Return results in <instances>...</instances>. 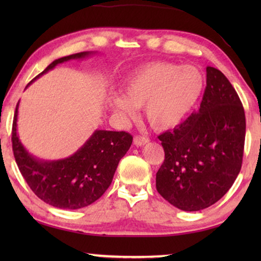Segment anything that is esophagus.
Listing matches in <instances>:
<instances>
[{
    "label": "esophagus",
    "instance_id": "1",
    "mask_svg": "<svg viewBox=\"0 0 261 261\" xmlns=\"http://www.w3.org/2000/svg\"><path fill=\"white\" fill-rule=\"evenodd\" d=\"M148 143V138L146 137H143V136H136L134 138V144L136 145L137 147H141L144 146V145H146Z\"/></svg>",
    "mask_w": 261,
    "mask_h": 261
}]
</instances>
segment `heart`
Instances as JSON below:
<instances>
[{
  "mask_svg": "<svg viewBox=\"0 0 261 261\" xmlns=\"http://www.w3.org/2000/svg\"><path fill=\"white\" fill-rule=\"evenodd\" d=\"M205 79L199 69L170 62H152L135 70L123 84V95L108 99V107L124 120L145 107L147 122L156 130L179 125L199 101Z\"/></svg>",
  "mask_w": 261,
  "mask_h": 261,
  "instance_id": "b5f03b06",
  "label": "heart"
}]
</instances>
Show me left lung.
<instances>
[{
  "mask_svg": "<svg viewBox=\"0 0 261 261\" xmlns=\"http://www.w3.org/2000/svg\"><path fill=\"white\" fill-rule=\"evenodd\" d=\"M159 139L165 161L156 173V190L168 202L196 212L228 192L242 167L245 114L235 88L220 70L206 68L199 110Z\"/></svg>",
  "mask_w": 261,
  "mask_h": 261,
  "instance_id": "8db88e82",
  "label": "left lung"
}]
</instances>
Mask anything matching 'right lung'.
<instances>
[{
  "mask_svg": "<svg viewBox=\"0 0 261 261\" xmlns=\"http://www.w3.org/2000/svg\"><path fill=\"white\" fill-rule=\"evenodd\" d=\"M92 54L83 51L57 59L29 85L57 64ZM18 107L19 101L12 124V149L17 166L31 190L46 204L61 210L83 208L98 200L112 183L118 162L129 151L132 136L124 131L95 130L72 155L60 160H42L29 153L19 140Z\"/></svg>",
  "mask_w": 261,
  "mask_h": 261,
  "instance_id": "add662e5",
  "label": "right lung"
}]
</instances>
